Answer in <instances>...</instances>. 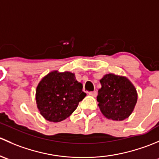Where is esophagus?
Listing matches in <instances>:
<instances>
[{"label":"esophagus","instance_id":"obj_1","mask_svg":"<svg viewBox=\"0 0 159 159\" xmlns=\"http://www.w3.org/2000/svg\"><path fill=\"white\" fill-rule=\"evenodd\" d=\"M89 94L90 95L92 96H96V95H97V93H96V91H93V92H89Z\"/></svg>","mask_w":159,"mask_h":159}]
</instances>
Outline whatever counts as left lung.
Here are the masks:
<instances>
[{
	"label": "left lung",
	"instance_id": "obj_1",
	"mask_svg": "<svg viewBox=\"0 0 159 159\" xmlns=\"http://www.w3.org/2000/svg\"><path fill=\"white\" fill-rule=\"evenodd\" d=\"M97 101L102 113L107 119L122 121L132 114L138 95L132 83L125 76L109 73L100 80Z\"/></svg>",
	"mask_w": 159,
	"mask_h": 159
}]
</instances>
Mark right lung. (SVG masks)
Instances as JSON below:
<instances>
[{"label":"right lung","mask_w":159,"mask_h":159,"mask_svg":"<svg viewBox=\"0 0 159 159\" xmlns=\"http://www.w3.org/2000/svg\"><path fill=\"white\" fill-rule=\"evenodd\" d=\"M86 96L83 84L70 72H50L39 83L36 102L40 114L50 122H58L69 117Z\"/></svg>","instance_id":"right-lung-1"}]
</instances>
